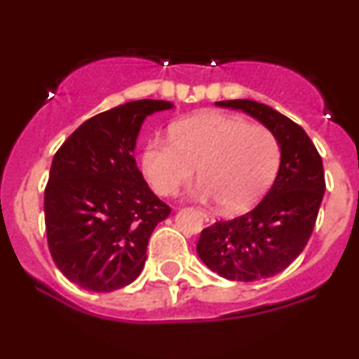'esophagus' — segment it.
<instances>
[{
	"label": "esophagus",
	"mask_w": 359,
	"mask_h": 359,
	"mask_svg": "<svg viewBox=\"0 0 359 359\" xmlns=\"http://www.w3.org/2000/svg\"><path fill=\"white\" fill-rule=\"evenodd\" d=\"M202 217H204V221L205 222H209V224H212V222H215V217H214V214H210V212H207V210H202Z\"/></svg>",
	"instance_id": "obj_1"
}]
</instances>
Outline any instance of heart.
Here are the masks:
<instances>
[{
  "mask_svg": "<svg viewBox=\"0 0 359 359\" xmlns=\"http://www.w3.org/2000/svg\"><path fill=\"white\" fill-rule=\"evenodd\" d=\"M172 140L155 137L145 145L142 168L161 196H172L198 167L196 194L217 198L229 212L248 209L273 182L279 165L278 137L264 125L207 111L172 125Z\"/></svg>",
  "mask_w": 359,
  "mask_h": 359,
  "instance_id": "1",
  "label": "heart"
}]
</instances>
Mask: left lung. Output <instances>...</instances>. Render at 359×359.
<instances>
[{
    "mask_svg": "<svg viewBox=\"0 0 359 359\" xmlns=\"http://www.w3.org/2000/svg\"><path fill=\"white\" fill-rule=\"evenodd\" d=\"M215 105L243 110L273 130L280 163L273 187L252 210L201 232L197 254L229 280L271 278L303 252L313 234L326 189L321 155L299 125L264 103L226 100Z\"/></svg>",
    "mask_w": 359,
    "mask_h": 359,
    "instance_id": "8db88e82",
    "label": "left lung"
}]
</instances>
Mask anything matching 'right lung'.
<instances>
[{
    "label": "right lung",
    "instance_id": "right-lung-1",
    "mask_svg": "<svg viewBox=\"0 0 359 359\" xmlns=\"http://www.w3.org/2000/svg\"><path fill=\"white\" fill-rule=\"evenodd\" d=\"M165 100H135L102 111L72 133L45 189L48 248L65 278L95 292L128 286L142 273L147 244L170 207L150 191L133 150L147 115Z\"/></svg>",
    "mask_w": 359,
    "mask_h": 359
}]
</instances>
